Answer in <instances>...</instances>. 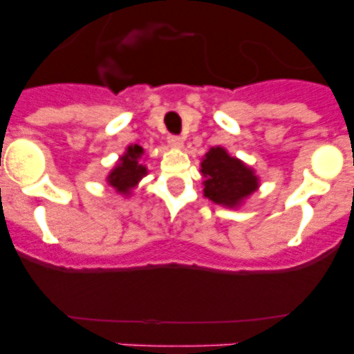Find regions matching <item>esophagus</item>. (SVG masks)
<instances>
[{"instance_id": "obj_1", "label": "esophagus", "mask_w": 354, "mask_h": 354, "mask_svg": "<svg viewBox=\"0 0 354 354\" xmlns=\"http://www.w3.org/2000/svg\"><path fill=\"white\" fill-rule=\"evenodd\" d=\"M168 143H170V147H174V149H180V147L184 145V140L180 138V136L170 134V136H168Z\"/></svg>"}]
</instances>
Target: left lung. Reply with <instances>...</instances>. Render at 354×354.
Here are the masks:
<instances>
[{"mask_svg":"<svg viewBox=\"0 0 354 354\" xmlns=\"http://www.w3.org/2000/svg\"><path fill=\"white\" fill-rule=\"evenodd\" d=\"M204 175V195L214 204L237 207L257 192L259 177L241 159L232 158L223 147H212L200 162Z\"/></svg>","mask_w":354,"mask_h":354,"instance_id":"1","label":"left lung"}]
</instances>
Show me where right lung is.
<instances>
[{"label":"right lung","mask_w":354,"mask_h":354,"mask_svg":"<svg viewBox=\"0 0 354 354\" xmlns=\"http://www.w3.org/2000/svg\"><path fill=\"white\" fill-rule=\"evenodd\" d=\"M143 156V149L140 145H129L120 159L117 167L109 171L108 184L113 186L122 195H129L131 189L138 186L140 180L147 175V168L140 162Z\"/></svg>","instance_id":"obj_1"}]
</instances>
